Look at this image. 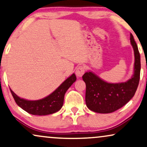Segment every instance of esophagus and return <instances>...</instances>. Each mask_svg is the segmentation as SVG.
Instances as JSON below:
<instances>
[{
    "instance_id": "obj_1",
    "label": "esophagus",
    "mask_w": 147,
    "mask_h": 147,
    "mask_svg": "<svg viewBox=\"0 0 147 147\" xmlns=\"http://www.w3.org/2000/svg\"><path fill=\"white\" fill-rule=\"evenodd\" d=\"M85 67L83 65H80L79 67H77V69L76 70V74L78 77H82L84 75V74L85 73Z\"/></svg>"
}]
</instances>
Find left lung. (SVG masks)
<instances>
[{"mask_svg": "<svg viewBox=\"0 0 147 147\" xmlns=\"http://www.w3.org/2000/svg\"><path fill=\"white\" fill-rule=\"evenodd\" d=\"M130 43L134 53V72L131 79L123 83L111 84L104 82L91 71L82 76L86 83V104L98 113H111L127 104L137 90L140 80V58L138 46L130 34Z\"/></svg>", "mask_w": 147, "mask_h": 147, "instance_id": "obj_1", "label": "left lung"}]
</instances>
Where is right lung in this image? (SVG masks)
<instances>
[{
	"instance_id": "1",
	"label": "right lung",
	"mask_w": 147,
	"mask_h": 147,
	"mask_svg": "<svg viewBox=\"0 0 147 147\" xmlns=\"http://www.w3.org/2000/svg\"><path fill=\"white\" fill-rule=\"evenodd\" d=\"M75 74L65 80L53 93L45 98L39 100H27L19 98L12 91L11 92L15 101L19 107L28 113L33 115L45 116L59 111L63 106L64 96L67 90L76 82Z\"/></svg>"
}]
</instances>
